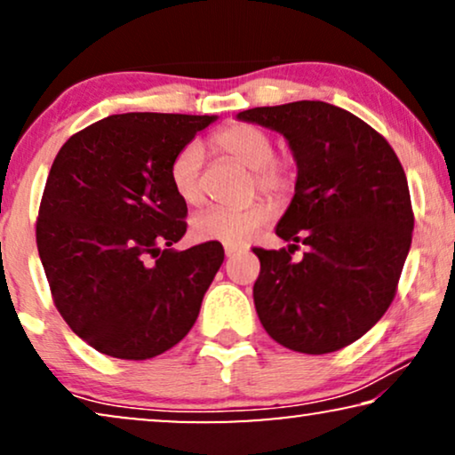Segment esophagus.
Returning <instances> with one entry per match:
<instances>
[{
    "label": "esophagus",
    "instance_id": "34e87169",
    "mask_svg": "<svg viewBox=\"0 0 455 455\" xmlns=\"http://www.w3.org/2000/svg\"><path fill=\"white\" fill-rule=\"evenodd\" d=\"M238 252H240L238 246H226V257H234V254Z\"/></svg>",
    "mask_w": 455,
    "mask_h": 455
}]
</instances>
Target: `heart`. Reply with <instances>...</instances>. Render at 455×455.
<instances>
[{"label": "heart", "mask_w": 455, "mask_h": 455, "mask_svg": "<svg viewBox=\"0 0 455 455\" xmlns=\"http://www.w3.org/2000/svg\"><path fill=\"white\" fill-rule=\"evenodd\" d=\"M211 142L223 157L251 170V192H260L273 201H283L294 192L298 182L296 159L288 153H275L271 134L257 124L229 122L213 134ZM201 167L203 153L195 142L180 148L170 164L172 188L180 201L190 207L201 204L204 198ZM271 217L273 209L265 201H254L242 209L211 207L192 217L190 234L198 242L240 246L267 226Z\"/></svg>", "instance_id": "obj_1"}]
</instances>
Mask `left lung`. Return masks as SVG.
Masks as SVG:
<instances>
[{"label": "left lung", "mask_w": 455, "mask_h": 455, "mask_svg": "<svg viewBox=\"0 0 455 455\" xmlns=\"http://www.w3.org/2000/svg\"><path fill=\"white\" fill-rule=\"evenodd\" d=\"M238 117L282 132L298 164L296 195L275 229L290 246L252 251L259 319L294 352L341 350L395 298L414 229L403 167L375 128L335 105L294 101ZM300 243L307 252L296 261Z\"/></svg>", "instance_id": "obj_1"}]
</instances>
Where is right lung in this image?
Wrapping results in <instances>:
<instances>
[{"mask_svg": "<svg viewBox=\"0 0 455 455\" xmlns=\"http://www.w3.org/2000/svg\"><path fill=\"white\" fill-rule=\"evenodd\" d=\"M213 120L109 116L72 134L53 161L36 217V248L55 308L101 354L155 358L195 325L223 246L170 248L188 228L170 164Z\"/></svg>", "mask_w": 455, "mask_h": 455, "instance_id": "add662e5", "label": "right lung"}]
</instances>
